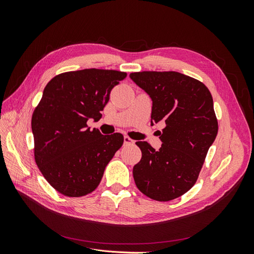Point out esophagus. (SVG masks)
Wrapping results in <instances>:
<instances>
[{
    "label": "esophagus",
    "mask_w": 254,
    "mask_h": 254,
    "mask_svg": "<svg viewBox=\"0 0 254 254\" xmlns=\"http://www.w3.org/2000/svg\"><path fill=\"white\" fill-rule=\"evenodd\" d=\"M124 144L125 145H133L134 141L130 139V137H128V136H124Z\"/></svg>",
    "instance_id": "obj_1"
}]
</instances>
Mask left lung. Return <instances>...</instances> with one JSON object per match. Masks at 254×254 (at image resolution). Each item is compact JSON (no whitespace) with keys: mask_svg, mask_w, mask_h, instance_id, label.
Wrapping results in <instances>:
<instances>
[{"mask_svg":"<svg viewBox=\"0 0 254 254\" xmlns=\"http://www.w3.org/2000/svg\"><path fill=\"white\" fill-rule=\"evenodd\" d=\"M129 77L152 102L150 124L163 121L160 149L136 142L141 161L133 166L135 186L158 201H170L191 189L217 135L213 98L204 84L178 72H137Z\"/></svg>","mask_w":254,"mask_h":254,"instance_id":"8db88e82","label":"left lung"}]
</instances>
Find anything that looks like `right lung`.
Returning <instances> with one entry per match:
<instances>
[{"mask_svg": "<svg viewBox=\"0 0 254 254\" xmlns=\"http://www.w3.org/2000/svg\"><path fill=\"white\" fill-rule=\"evenodd\" d=\"M126 73L86 68L55 76L44 88L32 118L35 160L44 178L64 196L93 191L119 150L122 133L103 135L88 127L97 122L114 86Z\"/></svg>", "mask_w": 254, "mask_h": 254, "instance_id": "obj_1", "label": "right lung"}]
</instances>
